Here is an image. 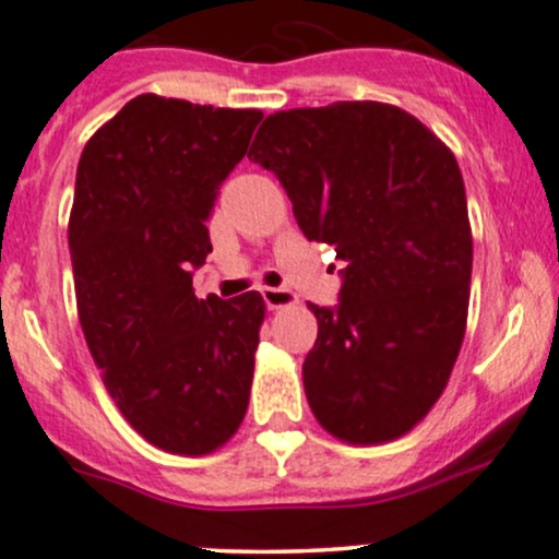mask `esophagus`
I'll return each mask as SVG.
<instances>
[{"mask_svg":"<svg viewBox=\"0 0 559 559\" xmlns=\"http://www.w3.org/2000/svg\"><path fill=\"white\" fill-rule=\"evenodd\" d=\"M263 301H266L269 309H282V306L298 304V296L287 287H263Z\"/></svg>","mask_w":559,"mask_h":559,"instance_id":"obj_1","label":"esophagus"}]
</instances>
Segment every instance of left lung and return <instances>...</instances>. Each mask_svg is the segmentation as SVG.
I'll return each mask as SVG.
<instances>
[{
    "label": "left lung",
    "mask_w": 559,
    "mask_h": 559,
    "mask_svg": "<svg viewBox=\"0 0 559 559\" xmlns=\"http://www.w3.org/2000/svg\"><path fill=\"white\" fill-rule=\"evenodd\" d=\"M250 159L272 170L314 242L335 245L338 306L309 304L304 389L349 445L411 431L440 400L466 333L472 226L453 152L378 100L266 117Z\"/></svg>",
    "instance_id": "obj_1"
}]
</instances>
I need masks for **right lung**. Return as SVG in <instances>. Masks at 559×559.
I'll return each instance as SVG.
<instances>
[{
	"label": "right lung",
	"mask_w": 559,
	"mask_h": 559,
	"mask_svg": "<svg viewBox=\"0 0 559 559\" xmlns=\"http://www.w3.org/2000/svg\"><path fill=\"white\" fill-rule=\"evenodd\" d=\"M261 119L138 95L76 167L69 250L82 330L122 416L167 453H213L248 413L266 304L255 290L197 298L191 269L213 253L215 197Z\"/></svg>",
	"instance_id": "obj_1"
}]
</instances>
